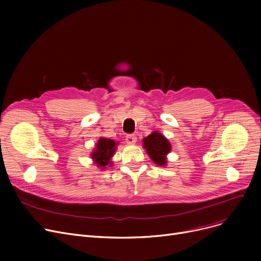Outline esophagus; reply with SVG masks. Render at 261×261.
<instances>
[{"instance_id": "obj_1", "label": "esophagus", "mask_w": 261, "mask_h": 261, "mask_svg": "<svg viewBox=\"0 0 261 261\" xmlns=\"http://www.w3.org/2000/svg\"><path fill=\"white\" fill-rule=\"evenodd\" d=\"M136 136L135 135H128L126 138V143L129 145H135L136 144Z\"/></svg>"}]
</instances>
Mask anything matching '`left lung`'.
I'll list each match as a JSON object with an SVG mask.
<instances>
[{"label": "left lung", "mask_w": 261, "mask_h": 261, "mask_svg": "<svg viewBox=\"0 0 261 261\" xmlns=\"http://www.w3.org/2000/svg\"><path fill=\"white\" fill-rule=\"evenodd\" d=\"M143 147L158 166L167 165V155L171 151V144L161 132L153 131L143 139Z\"/></svg>", "instance_id": "obj_1"}]
</instances>
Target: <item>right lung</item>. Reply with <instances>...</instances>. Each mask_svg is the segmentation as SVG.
Segmentation results:
<instances>
[{"label": "right lung", "mask_w": 261, "mask_h": 261, "mask_svg": "<svg viewBox=\"0 0 261 261\" xmlns=\"http://www.w3.org/2000/svg\"><path fill=\"white\" fill-rule=\"evenodd\" d=\"M117 145L118 142L100 138L98 142L96 143L94 150L91 152V159L93 160V163L96 164V166L98 168H101V170H105L107 166H112V158L115 154Z\"/></svg>", "instance_id": "1"}]
</instances>
